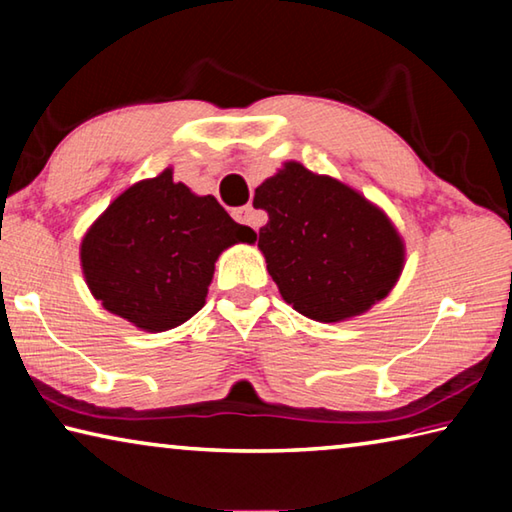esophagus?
Here are the masks:
<instances>
[{"label": "esophagus", "instance_id": "1", "mask_svg": "<svg viewBox=\"0 0 512 512\" xmlns=\"http://www.w3.org/2000/svg\"><path fill=\"white\" fill-rule=\"evenodd\" d=\"M253 207L250 205H244V207H235V210H232V216H235V221L237 223H244V225H253L255 221H253Z\"/></svg>", "mask_w": 512, "mask_h": 512}]
</instances>
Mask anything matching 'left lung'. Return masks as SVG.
Segmentation results:
<instances>
[{
	"label": "left lung",
	"instance_id": "1",
	"mask_svg": "<svg viewBox=\"0 0 512 512\" xmlns=\"http://www.w3.org/2000/svg\"><path fill=\"white\" fill-rule=\"evenodd\" d=\"M268 223L255 235L284 302L318 323H339L386 298L404 268L391 219L357 189L284 162L255 189Z\"/></svg>",
	"mask_w": 512,
	"mask_h": 512
}]
</instances>
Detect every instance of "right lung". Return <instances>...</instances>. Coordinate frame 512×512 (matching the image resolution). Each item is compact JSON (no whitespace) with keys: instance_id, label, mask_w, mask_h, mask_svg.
Instances as JSON below:
<instances>
[{"instance_id":"add662e5","label":"right lung","mask_w":512,"mask_h":512,"mask_svg":"<svg viewBox=\"0 0 512 512\" xmlns=\"http://www.w3.org/2000/svg\"><path fill=\"white\" fill-rule=\"evenodd\" d=\"M214 196H196L173 171L119 194L81 241L85 282L110 314L167 332L201 311L225 248L253 244Z\"/></svg>"}]
</instances>
